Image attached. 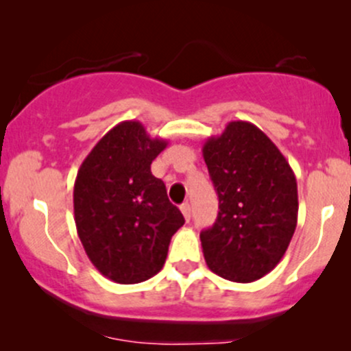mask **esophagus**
Listing matches in <instances>:
<instances>
[{"label": "esophagus", "instance_id": "1", "mask_svg": "<svg viewBox=\"0 0 351 351\" xmlns=\"http://www.w3.org/2000/svg\"><path fill=\"white\" fill-rule=\"evenodd\" d=\"M181 213H183V216H184V219L186 221H189L191 219V206H189L188 203H184V204H181Z\"/></svg>", "mask_w": 351, "mask_h": 351}]
</instances>
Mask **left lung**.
I'll list each match as a JSON object with an SVG mask.
<instances>
[{
  "label": "left lung",
  "instance_id": "obj_1",
  "mask_svg": "<svg viewBox=\"0 0 351 351\" xmlns=\"http://www.w3.org/2000/svg\"><path fill=\"white\" fill-rule=\"evenodd\" d=\"M203 156L219 198L216 223L199 234L208 267L239 284L261 279L280 263L297 228L291 165L261 128L244 120L209 136Z\"/></svg>",
  "mask_w": 351,
  "mask_h": 351
}]
</instances>
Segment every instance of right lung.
I'll list each match as a JSON object with an SVG mask.
<instances>
[{
    "label": "right lung",
    "instance_id": "obj_1",
    "mask_svg": "<svg viewBox=\"0 0 351 351\" xmlns=\"http://www.w3.org/2000/svg\"><path fill=\"white\" fill-rule=\"evenodd\" d=\"M138 120L108 130L86 156L74 183V221L95 269L117 284L162 271L171 236L184 224L152 162L167 148Z\"/></svg>",
    "mask_w": 351,
    "mask_h": 351
}]
</instances>
